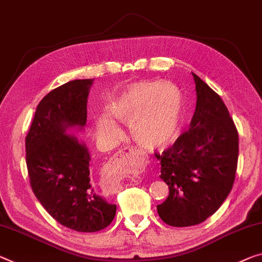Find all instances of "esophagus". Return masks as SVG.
Returning a JSON list of instances; mask_svg holds the SVG:
<instances>
[{"label":"esophagus","instance_id":"esophagus-1","mask_svg":"<svg viewBox=\"0 0 262 262\" xmlns=\"http://www.w3.org/2000/svg\"><path fill=\"white\" fill-rule=\"evenodd\" d=\"M125 159H143L140 152L137 150L135 146H126L120 150L117 155H116L114 158H112L110 162L106 164L105 168H104V172L106 173V176L110 174L112 171H115L116 168H118L120 163H123ZM144 160V159H143Z\"/></svg>","mask_w":262,"mask_h":262}]
</instances>
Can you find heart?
Segmentation results:
<instances>
[{
    "label": "heart",
    "mask_w": 262,
    "mask_h": 262,
    "mask_svg": "<svg viewBox=\"0 0 262 262\" xmlns=\"http://www.w3.org/2000/svg\"><path fill=\"white\" fill-rule=\"evenodd\" d=\"M115 119L131 124L132 136L146 150H164L174 143L182 117V96L178 89L160 82L135 84L108 106ZM97 130L105 137H117L114 120L103 117Z\"/></svg>",
    "instance_id": "heart-1"
}]
</instances>
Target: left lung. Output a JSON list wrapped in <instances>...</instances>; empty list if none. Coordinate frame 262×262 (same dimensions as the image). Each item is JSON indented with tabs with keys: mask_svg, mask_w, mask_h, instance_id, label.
<instances>
[{
	"mask_svg": "<svg viewBox=\"0 0 262 262\" xmlns=\"http://www.w3.org/2000/svg\"><path fill=\"white\" fill-rule=\"evenodd\" d=\"M196 106L188 131L162 155L160 178L167 199L157 206L165 224L194 226L211 216L231 192L239 156V135L220 96L193 74Z\"/></svg>",
	"mask_w": 262,
	"mask_h": 262,
	"instance_id": "left-lung-1",
	"label": "left lung"
}]
</instances>
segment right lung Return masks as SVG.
I'll use <instances>...</instances> for the list:
<instances>
[{"instance_id": "1", "label": "right lung", "mask_w": 262, "mask_h": 262, "mask_svg": "<svg viewBox=\"0 0 262 262\" xmlns=\"http://www.w3.org/2000/svg\"><path fill=\"white\" fill-rule=\"evenodd\" d=\"M94 79H75L50 91L39 102L26 137V162L36 198L56 221L77 232L104 229L116 205L94 191L90 155L68 127L86 124V104Z\"/></svg>"}]
</instances>
